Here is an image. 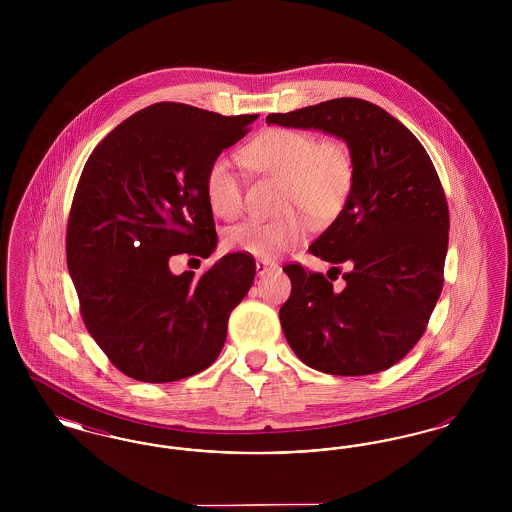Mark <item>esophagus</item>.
<instances>
[{"label": "esophagus", "mask_w": 512, "mask_h": 512, "mask_svg": "<svg viewBox=\"0 0 512 512\" xmlns=\"http://www.w3.org/2000/svg\"><path fill=\"white\" fill-rule=\"evenodd\" d=\"M255 267H257V274H259V276H265L268 272L276 270V265L270 263V261H265V259H259V261L255 263Z\"/></svg>", "instance_id": "34e87169"}]
</instances>
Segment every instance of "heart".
I'll use <instances>...</instances> for the list:
<instances>
[{"instance_id":"obj_1","label":"heart","mask_w":512,"mask_h":512,"mask_svg":"<svg viewBox=\"0 0 512 512\" xmlns=\"http://www.w3.org/2000/svg\"><path fill=\"white\" fill-rule=\"evenodd\" d=\"M251 171L282 180L280 209L274 220H247L230 228L224 244L232 251L259 259H274L301 244L311 219L326 226L340 217L355 186V159L351 147L336 136L315 138L299 128L272 126L253 136L242 151ZM211 211L224 220L244 211V188L226 157H215L203 180Z\"/></svg>"}]
</instances>
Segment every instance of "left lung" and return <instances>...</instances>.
Listing matches in <instances>:
<instances>
[{
	"label": "left lung",
	"instance_id": "left-lung-1",
	"mask_svg": "<svg viewBox=\"0 0 512 512\" xmlns=\"http://www.w3.org/2000/svg\"><path fill=\"white\" fill-rule=\"evenodd\" d=\"M267 122L334 134L355 159L347 207L309 245L334 272L347 268L345 288L286 265L284 336L305 365L326 374L388 370L422 338L443 288L449 209L434 163L405 124L365 99H330Z\"/></svg>",
	"mask_w": 512,
	"mask_h": 512
}]
</instances>
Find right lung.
<instances>
[{
  "label": "right lung",
  "instance_id": "add662e5",
  "mask_svg": "<svg viewBox=\"0 0 512 512\" xmlns=\"http://www.w3.org/2000/svg\"><path fill=\"white\" fill-rule=\"evenodd\" d=\"M255 119L153 103L109 132L84 165L67 222V267L90 336L128 378L176 382L219 357L255 259L230 253L201 276H176L169 261L215 251L205 171Z\"/></svg>",
  "mask_w": 512,
  "mask_h": 512
}]
</instances>
